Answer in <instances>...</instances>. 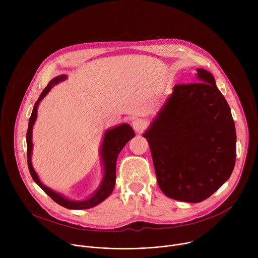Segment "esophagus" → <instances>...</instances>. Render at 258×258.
<instances>
[{
	"label": "esophagus",
	"instance_id": "esophagus-1",
	"mask_svg": "<svg viewBox=\"0 0 258 258\" xmlns=\"http://www.w3.org/2000/svg\"><path fill=\"white\" fill-rule=\"evenodd\" d=\"M132 125L137 133H142L146 127V122L141 118H137L132 122Z\"/></svg>",
	"mask_w": 258,
	"mask_h": 258
}]
</instances>
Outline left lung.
<instances>
[{
  "label": "left lung",
  "mask_w": 258,
  "mask_h": 258,
  "mask_svg": "<svg viewBox=\"0 0 258 258\" xmlns=\"http://www.w3.org/2000/svg\"><path fill=\"white\" fill-rule=\"evenodd\" d=\"M198 83L175 85L150 127L158 185L165 196L198 203L231 176L236 162V130L230 106L213 76L198 68Z\"/></svg>",
  "instance_id": "1"
}]
</instances>
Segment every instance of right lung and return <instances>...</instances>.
Here are the masks:
<instances>
[{
	"instance_id": "obj_1",
	"label": "right lung",
	"mask_w": 258,
	"mask_h": 258,
	"mask_svg": "<svg viewBox=\"0 0 258 258\" xmlns=\"http://www.w3.org/2000/svg\"><path fill=\"white\" fill-rule=\"evenodd\" d=\"M66 76H59L53 79L48 86L45 88V90L42 92L40 98L35 102L34 107L32 109V113L29 118L28 122V128L26 134V144H27V165L29 172L31 174L32 179L38 183L41 189L50 196L56 203L59 205L68 208V209H89L92 208L102 201H104L110 194L112 193L114 186H115V179H116V160L118 157V154L122 150L125 144L135 137V133L131 125L127 123H122L120 125H117L111 130H107L105 132L103 143L101 146L100 155L102 158L103 166H104V175L101 181V185L99 186L98 190L87 200L83 201H73L69 200L62 195L54 192L53 190L49 189L48 187L44 186L42 181L40 180L38 174L34 171L32 164H31V150H32V141H31V134H32V126L34 124V121L36 119V112H38V106L40 104V101L43 100V98L50 92V90L57 85L58 83L66 80Z\"/></svg>"
}]
</instances>
